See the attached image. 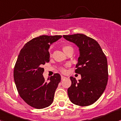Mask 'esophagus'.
Instances as JSON below:
<instances>
[{
	"mask_svg": "<svg viewBox=\"0 0 121 121\" xmlns=\"http://www.w3.org/2000/svg\"><path fill=\"white\" fill-rule=\"evenodd\" d=\"M65 78H66L65 77H64V76H63V75H61V79L62 80L64 79H65Z\"/></svg>",
	"mask_w": 121,
	"mask_h": 121,
	"instance_id": "esophagus-1",
	"label": "esophagus"
}]
</instances>
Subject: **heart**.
Wrapping results in <instances>:
<instances>
[{"mask_svg":"<svg viewBox=\"0 0 121 121\" xmlns=\"http://www.w3.org/2000/svg\"><path fill=\"white\" fill-rule=\"evenodd\" d=\"M71 48H72V47L69 46H64L63 48V50L65 52L66 50H67L69 49H71ZM61 70L63 71V72H65V69H64V68H61Z\"/></svg>","mask_w":121,"mask_h":121,"instance_id":"1","label":"heart"}]
</instances>
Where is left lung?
I'll return each mask as SVG.
<instances>
[{
    "instance_id": "obj_1",
    "label": "left lung",
    "mask_w": 121,
    "mask_h": 121,
    "mask_svg": "<svg viewBox=\"0 0 121 121\" xmlns=\"http://www.w3.org/2000/svg\"><path fill=\"white\" fill-rule=\"evenodd\" d=\"M63 38L75 44L79 51L75 72L81 74V79L77 82L75 78L70 77L69 99L72 103L80 106L91 105L103 93L107 84L106 56L97 42L84 34L63 35Z\"/></svg>"
}]
</instances>
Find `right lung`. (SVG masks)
Here are the masks:
<instances>
[{
	"label": "right lung",
	"instance_id": "obj_1",
	"mask_svg": "<svg viewBox=\"0 0 121 121\" xmlns=\"http://www.w3.org/2000/svg\"><path fill=\"white\" fill-rule=\"evenodd\" d=\"M61 35H42L28 42L20 51L14 69V79L20 97L30 106L44 108L52 103L61 81L54 73L47 82L43 75V65L50 61V45Z\"/></svg>",
	"mask_w": 121,
	"mask_h": 121
}]
</instances>
